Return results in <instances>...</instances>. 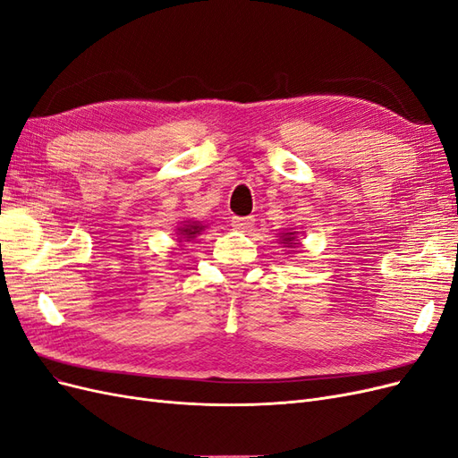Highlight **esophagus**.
I'll list each match as a JSON object with an SVG mask.
<instances>
[{
  "instance_id": "esophagus-1",
  "label": "esophagus",
  "mask_w": 458,
  "mask_h": 458,
  "mask_svg": "<svg viewBox=\"0 0 458 458\" xmlns=\"http://www.w3.org/2000/svg\"><path fill=\"white\" fill-rule=\"evenodd\" d=\"M233 227L237 231H252L256 225L254 216H246V217H233Z\"/></svg>"
}]
</instances>
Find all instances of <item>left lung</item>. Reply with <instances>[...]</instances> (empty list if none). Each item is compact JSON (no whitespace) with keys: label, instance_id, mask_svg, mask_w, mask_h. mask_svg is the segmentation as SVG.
Segmentation results:
<instances>
[{"label":"left lung","instance_id":"1","mask_svg":"<svg viewBox=\"0 0 458 458\" xmlns=\"http://www.w3.org/2000/svg\"><path fill=\"white\" fill-rule=\"evenodd\" d=\"M279 242L288 248V254H294V248L300 246V241H298V231L294 229H286L283 233H279Z\"/></svg>","mask_w":458,"mask_h":458}]
</instances>
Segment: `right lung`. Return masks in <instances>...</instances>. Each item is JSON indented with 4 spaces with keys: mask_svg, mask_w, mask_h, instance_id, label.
<instances>
[{
    "mask_svg": "<svg viewBox=\"0 0 458 458\" xmlns=\"http://www.w3.org/2000/svg\"><path fill=\"white\" fill-rule=\"evenodd\" d=\"M204 229H206V224H202V221H197V219H183L182 224H179V227L175 229L177 246L182 248L183 242L195 241V239L199 237V234H202ZM174 250H177V248H174Z\"/></svg>",
    "mask_w": 458,
    "mask_h": 458,
    "instance_id": "right-lung-1",
    "label": "right lung"
}]
</instances>
